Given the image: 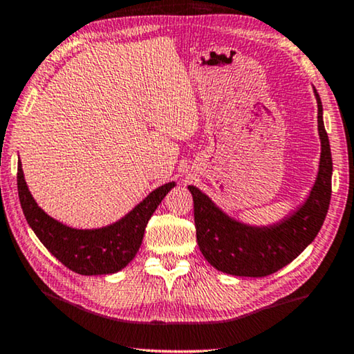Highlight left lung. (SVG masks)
<instances>
[{"instance_id": "1", "label": "left lung", "mask_w": 354, "mask_h": 354, "mask_svg": "<svg viewBox=\"0 0 354 354\" xmlns=\"http://www.w3.org/2000/svg\"><path fill=\"white\" fill-rule=\"evenodd\" d=\"M317 102V134L321 158L310 194L299 207L279 222L249 225L223 212L206 193L189 185L193 194L196 241L204 259L214 268L233 276L263 278L283 268L304 252L324 223L332 193V155Z\"/></svg>"}]
</instances>
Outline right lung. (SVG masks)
<instances>
[{
	"label": "right lung",
	"instance_id": "right-lung-1",
	"mask_svg": "<svg viewBox=\"0 0 354 354\" xmlns=\"http://www.w3.org/2000/svg\"><path fill=\"white\" fill-rule=\"evenodd\" d=\"M176 187L169 182L158 187L124 217L102 228H71L50 217L38 206L25 182L22 162L17 166V189L25 218L44 248L66 268L78 274H111L139 252L147 223L166 194Z\"/></svg>",
	"mask_w": 354,
	"mask_h": 354
}]
</instances>
